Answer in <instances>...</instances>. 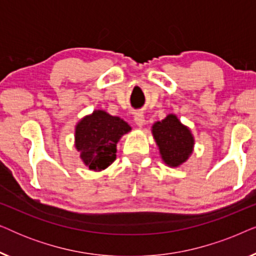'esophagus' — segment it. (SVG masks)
<instances>
[{
	"instance_id": "esophagus-1",
	"label": "esophagus",
	"mask_w": 256,
	"mask_h": 256,
	"mask_svg": "<svg viewBox=\"0 0 256 256\" xmlns=\"http://www.w3.org/2000/svg\"><path fill=\"white\" fill-rule=\"evenodd\" d=\"M134 122L138 126V127H142V126L146 124V118H144V115H143V113H141V112L135 113L134 114Z\"/></svg>"
}]
</instances>
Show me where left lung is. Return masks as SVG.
Returning a JSON list of instances; mask_svg holds the SVG:
<instances>
[{
    "mask_svg": "<svg viewBox=\"0 0 256 256\" xmlns=\"http://www.w3.org/2000/svg\"><path fill=\"white\" fill-rule=\"evenodd\" d=\"M152 134L164 162L170 166H178L188 160L194 148V138L180 120L170 114L152 126Z\"/></svg>",
    "mask_w": 256,
    "mask_h": 256,
    "instance_id": "left-lung-1",
    "label": "left lung"
}]
</instances>
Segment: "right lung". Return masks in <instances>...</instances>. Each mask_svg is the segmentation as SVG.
<instances>
[{"label":"right lung","instance_id":"1","mask_svg":"<svg viewBox=\"0 0 256 256\" xmlns=\"http://www.w3.org/2000/svg\"><path fill=\"white\" fill-rule=\"evenodd\" d=\"M130 126L104 110L84 118L76 128V146L90 170L101 171L116 158V143Z\"/></svg>","mask_w":256,"mask_h":256}]
</instances>
